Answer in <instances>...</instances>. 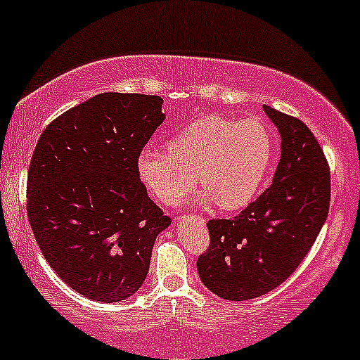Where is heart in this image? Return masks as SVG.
<instances>
[{
  "label": "heart",
  "mask_w": 360,
  "mask_h": 360,
  "mask_svg": "<svg viewBox=\"0 0 360 360\" xmlns=\"http://www.w3.org/2000/svg\"><path fill=\"white\" fill-rule=\"evenodd\" d=\"M271 157L274 138L262 120L210 114L184 126L167 150H141L136 165L145 186L167 207L195 186L196 172L205 188L201 201L215 200L222 210H238L256 196Z\"/></svg>",
  "instance_id": "obj_1"
}]
</instances>
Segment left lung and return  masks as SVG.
Wrapping results in <instances>:
<instances>
[{
  "instance_id": "8db88e82",
  "label": "left lung",
  "mask_w": 360,
  "mask_h": 360,
  "mask_svg": "<svg viewBox=\"0 0 360 360\" xmlns=\"http://www.w3.org/2000/svg\"><path fill=\"white\" fill-rule=\"evenodd\" d=\"M282 136L271 186L234 219H212L210 244L196 268L203 285L227 301L268 294L297 270L330 208V165L297 117L263 105Z\"/></svg>"
}]
</instances>
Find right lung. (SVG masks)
<instances>
[{"label": "right lung", "mask_w": 360, "mask_h": 360, "mask_svg": "<svg viewBox=\"0 0 360 360\" xmlns=\"http://www.w3.org/2000/svg\"><path fill=\"white\" fill-rule=\"evenodd\" d=\"M162 97L105 92L46 126L27 176V215L46 262L84 297L124 301L147 278L171 217L148 198L138 155Z\"/></svg>", "instance_id": "add662e5"}]
</instances>
